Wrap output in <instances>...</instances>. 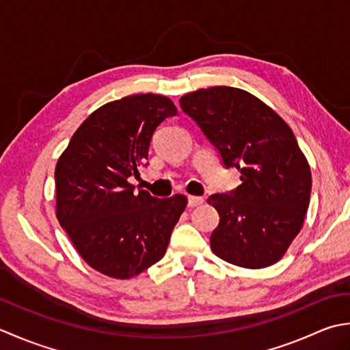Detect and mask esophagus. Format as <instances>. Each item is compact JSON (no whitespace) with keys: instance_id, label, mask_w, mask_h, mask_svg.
I'll return each mask as SVG.
<instances>
[{"instance_id":"esophagus-1","label":"esophagus","mask_w":350,"mask_h":350,"mask_svg":"<svg viewBox=\"0 0 350 350\" xmlns=\"http://www.w3.org/2000/svg\"><path fill=\"white\" fill-rule=\"evenodd\" d=\"M202 202H204V198H201V196H189L187 198V205L190 206V208L201 205Z\"/></svg>"}]
</instances>
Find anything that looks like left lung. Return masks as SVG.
I'll return each instance as SVG.
<instances>
[{
  "label": "left lung",
  "mask_w": 350,
  "mask_h": 350,
  "mask_svg": "<svg viewBox=\"0 0 350 350\" xmlns=\"http://www.w3.org/2000/svg\"><path fill=\"white\" fill-rule=\"evenodd\" d=\"M184 113L235 167L241 184L216 193L219 213L211 249L219 258L246 269L280 261L301 231L311 195V170L291 128L246 90L215 85L181 96Z\"/></svg>",
  "instance_id": "1"
}]
</instances>
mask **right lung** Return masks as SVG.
Wrapping results in <instances>:
<instances>
[{"instance_id":"add662e5","label":"right lung","mask_w":350,"mask_h":350,"mask_svg":"<svg viewBox=\"0 0 350 350\" xmlns=\"http://www.w3.org/2000/svg\"><path fill=\"white\" fill-rule=\"evenodd\" d=\"M176 113L163 95L111 101L78 126L57 161V219L81 258L107 276L128 280L160 261L187 205L184 195L159 199L128 181L148 160L155 128Z\"/></svg>"}]
</instances>
